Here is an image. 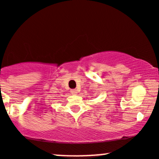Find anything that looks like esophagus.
Returning a JSON list of instances; mask_svg holds the SVG:
<instances>
[{
	"mask_svg": "<svg viewBox=\"0 0 159 159\" xmlns=\"http://www.w3.org/2000/svg\"><path fill=\"white\" fill-rule=\"evenodd\" d=\"M71 93L72 95H76L78 93V90H75V89H74V90H71Z\"/></svg>",
	"mask_w": 159,
	"mask_h": 159,
	"instance_id": "obj_1",
	"label": "esophagus"
}]
</instances>
